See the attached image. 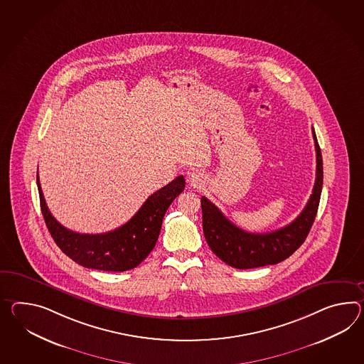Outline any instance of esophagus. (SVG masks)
<instances>
[{
    "mask_svg": "<svg viewBox=\"0 0 364 364\" xmlns=\"http://www.w3.org/2000/svg\"><path fill=\"white\" fill-rule=\"evenodd\" d=\"M188 183L189 186H193V188H200V186L204 184V175L198 171H192V172H188Z\"/></svg>",
    "mask_w": 364,
    "mask_h": 364,
    "instance_id": "34e87169",
    "label": "esophagus"
}]
</instances>
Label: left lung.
<instances>
[{
  "mask_svg": "<svg viewBox=\"0 0 364 364\" xmlns=\"http://www.w3.org/2000/svg\"><path fill=\"white\" fill-rule=\"evenodd\" d=\"M311 133L317 161L316 183L308 204L305 205L300 215L289 225L264 234L248 232L229 221L205 196L201 197L205 240L222 262L238 269L277 264L291 257L306 240L318 210L323 183L321 149L314 129H311Z\"/></svg>",
  "mask_w": 364,
  "mask_h": 364,
  "instance_id": "left-lung-1",
  "label": "left lung"
}]
</instances>
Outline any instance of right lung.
I'll use <instances>...</instances> for the list:
<instances>
[{"mask_svg": "<svg viewBox=\"0 0 364 364\" xmlns=\"http://www.w3.org/2000/svg\"><path fill=\"white\" fill-rule=\"evenodd\" d=\"M36 184L47 229L63 252L85 268L124 272L139 266L155 247L164 214L184 191L186 178L178 176L160 188L144 201L130 221L104 234H80L65 229L48 210L38 173Z\"/></svg>", "mask_w": 364, "mask_h": 364, "instance_id": "1", "label": "right lung"}]
</instances>
